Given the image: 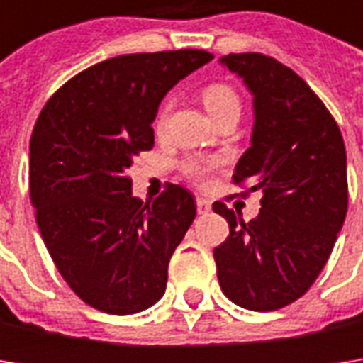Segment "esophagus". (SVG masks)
Segmentation results:
<instances>
[{
  "label": "esophagus",
  "instance_id": "obj_1",
  "mask_svg": "<svg viewBox=\"0 0 363 363\" xmlns=\"http://www.w3.org/2000/svg\"><path fill=\"white\" fill-rule=\"evenodd\" d=\"M196 208H198V214H208V212H212V202H208L203 198H198L196 200Z\"/></svg>",
  "mask_w": 363,
  "mask_h": 363
}]
</instances>
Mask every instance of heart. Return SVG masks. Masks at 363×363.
<instances>
[{
    "instance_id": "b5f03b06",
    "label": "heart",
    "mask_w": 363,
    "mask_h": 363,
    "mask_svg": "<svg viewBox=\"0 0 363 363\" xmlns=\"http://www.w3.org/2000/svg\"><path fill=\"white\" fill-rule=\"evenodd\" d=\"M202 103L203 106H206V111L210 113V117H212L214 121L220 119L222 115H226L228 111H234V108H238V111H240V101H238L236 92L232 91L230 86H226V84H210V86L202 92ZM167 111H169V105L163 106V108H161L160 117H157L155 127H157L160 131L163 129V125H165ZM186 172H188L191 177H196V179H203V177H206V172H208V167L202 165V163L191 161V163H188Z\"/></svg>"
}]
</instances>
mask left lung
<instances>
[{"mask_svg": "<svg viewBox=\"0 0 363 363\" xmlns=\"http://www.w3.org/2000/svg\"><path fill=\"white\" fill-rule=\"evenodd\" d=\"M218 62L252 94L250 147L234 184L260 191V212L242 222L222 202L230 234L214 248L224 295L250 311H274L313 285L347 212V160L337 123L307 82L271 56L228 54Z\"/></svg>", "mask_w": 363, "mask_h": 363, "instance_id": "obj_1", "label": "left lung"}]
</instances>
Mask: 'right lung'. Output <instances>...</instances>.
Wrapping results in <instances>:
<instances>
[{"instance_id": "obj_1", "label": "right lung", "mask_w": 363, "mask_h": 363, "mask_svg": "<svg viewBox=\"0 0 363 363\" xmlns=\"http://www.w3.org/2000/svg\"><path fill=\"white\" fill-rule=\"evenodd\" d=\"M206 50L123 54L70 78L42 108L30 141V196L64 281L91 307L133 315L163 297L167 264L196 218V200L167 186L133 196V160L155 143L151 123Z\"/></svg>"}]
</instances>
